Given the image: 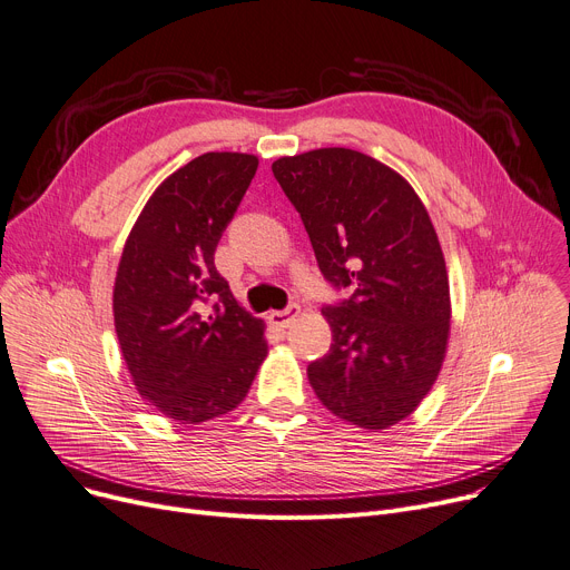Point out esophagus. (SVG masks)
Instances as JSON below:
<instances>
[{
  "mask_svg": "<svg viewBox=\"0 0 570 570\" xmlns=\"http://www.w3.org/2000/svg\"><path fill=\"white\" fill-rule=\"evenodd\" d=\"M299 316V307L297 305H288L284 312H273L271 314V323L279 330H286L295 318Z\"/></svg>",
  "mask_w": 570,
  "mask_h": 570,
  "instance_id": "34e87169",
  "label": "esophagus"
}]
</instances>
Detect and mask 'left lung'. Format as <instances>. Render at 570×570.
Instances as JSON below:
<instances>
[{
  "label": "left lung",
  "mask_w": 570,
  "mask_h": 570,
  "mask_svg": "<svg viewBox=\"0 0 570 570\" xmlns=\"http://www.w3.org/2000/svg\"><path fill=\"white\" fill-rule=\"evenodd\" d=\"M336 288L325 307L330 353L307 366L321 403L360 429L399 424L444 362L451 299L442 247L412 185L353 148H316L273 163Z\"/></svg>",
  "instance_id": "obj_1"
}]
</instances>
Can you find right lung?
Masks as SVG:
<instances>
[{
	"mask_svg": "<svg viewBox=\"0 0 570 570\" xmlns=\"http://www.w3.org/2000/svg\"><path fill=\"white\" fill-rule=\"evenodd\" d=\"M249 154H204L165 178L126 240L114 327L141 399L202 424L247 396L268 355L263 321L215 268V249L256 174Z\"/></svg>",
	"mask_w": 570,
	"mask_h": 570,
	"instance_id": "right-lung-1",
	"label": "right lung"
}]
</instances>
